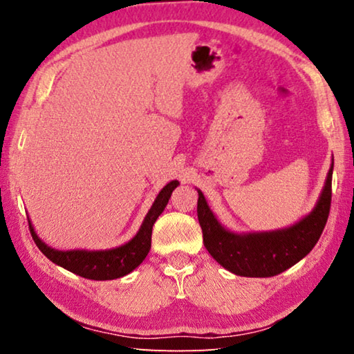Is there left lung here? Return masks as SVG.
<instances>
[{
  "label": "left lung",
  "instance_id": "1",
  "mask_svg": "<svg viewBox=\"0 0 354 354\" xmlns=\"http://www.w3.org/2000/svg\"><path fill=\"white\" fill-rule=\"evenodd\" d=\"M333 169L334 159L313 211L297 223L274 231L234 232L226 230L211 211L203 192L196 189V214L209 254L226 270L248 278L277 277L295 266L315 247L326 225L331 206Z\"/></svg>",
  "mask_w": 354,
  "mask_h": 354
}]
</instances>
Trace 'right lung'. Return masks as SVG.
<instances>
[{"label": "right lung", "instance_id": "obj_1", "mask_svg": "<svg viewBox=\"0 0 354 354\" xmlns=\"http://www.w3.org/2000/svg\"><path fill=\"white\" fill-rule=\"evenodd\" d=\"M179 185V181H170L165 187L159 192L158 196L149 207L148 214L143 218L137 234L129 242L109 250H56L48 247L37 236L34 226L29 221V231L34 239L35 245L51 262L64 267L75 274L82 278L95 281L117 279L128 274L140 266L145 259L149 248H151V232L153 225L169 203L171 192Z\"/></svg>", "mask_w": 354, "mask_h": 354}]
</instances>
